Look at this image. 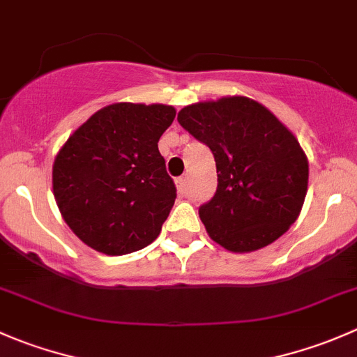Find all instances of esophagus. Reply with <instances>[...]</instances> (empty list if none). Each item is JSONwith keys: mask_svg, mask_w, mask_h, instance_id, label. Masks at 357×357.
I'll return each instance as SVG.
<instances>
[{"mask_svg": "<svg viewBox=\"0 0 357 357\" xmlns=\"http://www.w3.org/2000/svg\"><path fill=\"white\" fill-rule=\"evenodd\" d=\"M176 186H178V192L179 193H185L186 192V178H178V179H176Z\"/></svg>", "mask_w": 357, "mask_h": 357, "instance_id": "1", "label": "esophagus"}]
</instances>
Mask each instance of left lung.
<instances>
[{
    "label": "left lung",
    "mask_w": 357,
    "mask_h": 357,
    "mask_svg": "<svg viewBox=\"0 0 357 357\" xmlns=\"http://www.w3.org/2000/svg\"><path fill=\"white\" fill-rule=\"evenodd\" d=\"M178 122L215 160L218 190L199 208L208 236L229 252H254L278 240L307 193V157L291 131L247 96L193 103Z\"/></svg>",
    "instance_id": "left-lung-1"
}]
</instances>
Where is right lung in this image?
Returning a JSON list of instances; mask_svg holds the SVG:
<instances>
[{"instance_id": "right-lung-1", "label": "right lung", "mask_w": 357, "mask_h": 357, "mask_svg": "<svg viewBox=\"0 0 357 357\" xmlns=\"http://www.w3.org/2000/svg\"><path fill=\"white\" fill-rule=\"evenodd\" d=\"M174 107L114 103L79 126L53 164V195L68 228L107 255L142 250L176 200L158 139Z\"/></svg>"}]
</instances>
